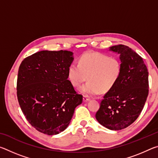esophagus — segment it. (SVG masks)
<instances>
[{
    "mask_svg": "<svg viewBox=\"0 0 158 158\" xmlns=\"http://www.w3.org/2000/svg\"><path fill=\"white\" fill-rule=\"evenodd\" d=\"M89 100H90V98H89V97H88V96H85V95H84V98H83V101H84V102H85L89 101Z\"/></svg>",
    "mask_w": 158,
    "mask_h": 158,
    "instance_id": "34e87169",
    "label": "esophagus"
}]
</instances>
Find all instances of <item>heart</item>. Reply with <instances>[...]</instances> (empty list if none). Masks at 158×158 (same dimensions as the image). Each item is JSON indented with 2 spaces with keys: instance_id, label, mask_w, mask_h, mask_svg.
<instances>
[{
  "instance_id": "b5f03b06",
  "label": "heart",
  "mask_w": 158,
  "mask_h": 158,
  "mask_svg": "<svg viewBox=\"0 0 158 158\" xmlns=\"http://www.w3.org/2000/svg\"><path fill=\"white\" fill-rule=\"evenodd\" d=\"M122 66L119 58L99 52L84 53L79 65L71 64L68 70L69 81L78 87L85 80H89L79 91L86 96L96 95L100 92H108L116 85L121 77Z\"/></svg>"
}]
</instances>
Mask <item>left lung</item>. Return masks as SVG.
<instances>
[{
  "label": "left lung",
  "mask_w": 158,
  "mask_h": 158,
  "mask_svg": "<svg viewBox=\"0 0 158 158\" xmlns=\"http://www.w3.org/2000/svg\"><path fill=\"white\" fill-rule=\"evenodd\" d=\"M109 50L120 55L121 74L104 95L95 118L102 126L120 130L133 123L142 111L148 95V72L143 58L129 47L118 44Z\"/></svg>",
  "instance_id": "left-lung-1"
}]
</instances>
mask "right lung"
<instances>
[{
  "label": "right lung",
  "mask_w": 158,
  "mask_h": 158,
  "mask_svg": "<svg viewBox=\"0 0 158 158\" xmlns=\"http://www.w3.org/2000/svg\"><path fill=\"white\" fill-rule=\"evenodd\" d=\"M74 60L69 51H40L26 58L19 68L17 98L26 118L42 133L55 135L70 123L83 96L68 80Z\"/></svg>",
  "instance_id": "add662e5"
}]
</instances>
